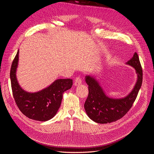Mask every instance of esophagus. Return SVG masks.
I'll return each mask as SVG.
<instances>
[{
    "label": "esophagus",
    "instance_id": "esophagus-1",
    "mask_svg": "<svg viewBox=\"0 0 154 154\" xmlns=\"http://www.w3.org/2000/svg\"><path fill=\"white\" fill-rule=\"evenodd\" d=\"M82 84V79L80 77H77L75 79V81H74V85L75 86H78L79 85H81Z\"/></svg>",
    "mask_w": 154,
    "mask_h": 154
}]
</instances>
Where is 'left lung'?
I'll list each match as a JSON object with an SVG mask.
<instances>
[{"mask_svg":"<svg viewBox=\"0 0 154 154\" xmlns=\"http://www.w3.org/2000/svg\"><path fill=\"white\" fill-rule=\"evenodd\" d=\"M126 64L135 68L137 80L132 91L122 98L109 97L95 77L86 76L89 93L84 103V109L87 115L93 121L102 124L116 122L125 116L132 107L141 86L143 70L136 52Z\"/></svg>","mask_w":154,"mask_h":154,"instance_id":"8db88e82","label":"left lung"}]
</instances>
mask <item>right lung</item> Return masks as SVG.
<instances>
[{
	"label": "right lung",
	"instance_id": "right-lung-1",
	"mask_svg": "<svg viewBox=\"0 0 154 154\" xmlns=\"http://www.w3.org/2000/svg\"><path fill=\"white\" fill-rule=\"evenodd\" d=\"M18 51L11 64L10 78L14 100L18 109L27 118L36 121L51 120L61 106L63 93L70 89L72 79H57L50 86L35 93L23 90L18 82L16 72L18 64Z\"/></svg>",
	"mask_w": 154,
	"mask_h": 154
}]
</instances>
